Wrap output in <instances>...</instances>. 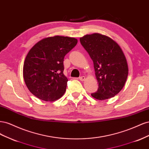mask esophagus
<instances>
[{
	"instance_id": "1",
	"label": "esophagus",
	"mask_w": 149,
	"mask_h": 149,
	"mask_svg": "<svg viewBox=\"0 0 149 149\" xmlns=\"http://www.w3.org/2000/svg\"><path fill=\"white\" fill-rule=\"evenodd\" d=\"M79 79L80 81H84L85 80V76H80L79 78Z\"/></svg>"
}]
</instances>
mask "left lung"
I'll use <instances>...</instances> for the list:
<instances>
[{"label":"left lung","instance_id":"left-lung-1","mask_svg":"<svg viewBox=\"0 0 149 149\" xmlns=\"http://www.w3.org/2000/svg\"><path fill=\"white\" fill-rule=\"evenodd\" d=\"M79 40L93 61L99 84L92 97L105 100L115 96L123 88L128 76L127 63L122 49L113 40L100 33L86 35Z\"/></svg>","mask_w":149,"mask_h":149}]
</instances>
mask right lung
I'll return each instance as SVG.
<instances>
[{
	"label": "right lung",
	"mask_w": 149,
	"mask_h": 149,
	"mask_svg": "<svg viewBox=\"0 0 149 149\" xmlns=\"http://www.w3.org/2000/svg\"><path fill=\"white\" fill-rule=\"evenodd\" d=\"M77 43L74 38L55 36L41 40L30 49L23 75L26 87L34 96L54 101L63 95L68 81L63 74L64 57Z\"/></svg>",
	"instance_id": "obj_1"
}]
</instances>
